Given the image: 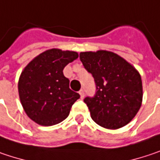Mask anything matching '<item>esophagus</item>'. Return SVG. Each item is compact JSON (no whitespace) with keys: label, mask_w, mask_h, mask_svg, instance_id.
Here are the masks:
<instances>
[{"label":"esophagus","mask_w":160,"mask_h":160,"mask_svg":"<svg viewBox=\"0 0 160 160\" xmlns=\"http://www.w3.org/2000/svg\"><path fill=\"white\" fill-rule=\"evenodd\" d=\"M79 93H80V97H81V98H83V97H84V90H82V89H81L80 92H79Z\"/></svg>","instance_id":"34e87169"}]
</instances>
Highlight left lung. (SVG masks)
Instances as JSON below:
<instances>
[{
  "mask_svg": "<svg viewBox=\"0 0 160 160\" xmlns=\"http://www.w3.org/2000/svg\"><path fill=\"white\" fill-rule=\"evenodd\" d=\"M80 58L96 84L94 97L84 99L92 120L112 130L130 123L143 100L142 80L138 69L111 51L81 52Z\"/></svg>",
  "mask_w": 160,
  "mask_h": 160,
  "instance_id": "obj_1",
  "label": "left lung"
}]
</instances>
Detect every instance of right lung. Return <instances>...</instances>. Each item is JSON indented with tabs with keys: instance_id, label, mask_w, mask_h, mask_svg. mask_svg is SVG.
Wrapping results in <instances>:
<instances>
[{
	"instance_id": "obj_1",
	"label": "right lung",
	"mask_w": 160,
	"mask_h": 160,
	"mask_svg": "<svg viewBox=\"0 0 160 160\" xmlns=\"http://www.w3.org/2000/svg\"><path fill=\"white\" fill-rule=\"evenodd\" d=\"M78 58L75 51L51 48L23 68L18 81L19 98L25 113L35 123L50 126L68 116L80 94L69 89L63 69Z\"/></svg>"
}]
</instances>
